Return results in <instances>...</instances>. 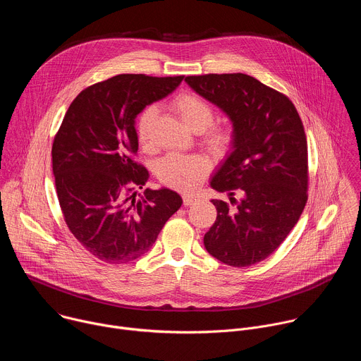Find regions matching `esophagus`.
<instances>
[{"mask_svg": "<svg viewBox=\"0 0 361 361\" xmlns=\"http://www.w3.org/2000/svg\"><path fill=\"white\" fill-rule=\"evenodd\" d=\"M197 200H198V197L194 195V194H184V195H183V201H184L185 205H191V204H194Z\"/></svg>", "mask_w": 361, "mask_h": 361, "instance_id": "1", "label": "esophagus"}]
</instances>
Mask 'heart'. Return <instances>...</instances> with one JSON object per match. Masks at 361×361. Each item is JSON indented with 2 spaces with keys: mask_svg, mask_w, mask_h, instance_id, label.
I'll use <instances>...</instances> for the list:
<instances>
[{
  "mask_svg": "<svg viewBox=\"0 0 361 361\" xmlns=\"http://www.w3.org/2000/svg\"><path fill=\"white\" fill-rule=\"evenodd\" d=\"M173 111L180 120L195 133H204V142L216 151H223L233 142V131L228 126H212L214 120V109L209 101L197 94L181 92L171 101ZM157 109L154 106L144 107L135 118L137 140L144 148L151 147V135ZM212 169V163L204 156H184V154H169L157 166L159 178L174 188L191 191L198 187L202 178Z\"/></svg>",
  "mask_w": 361,
  "mask_h": 361,
  "instance_id": "b5f03b06",
  "label": "heart"
}]
</instances>
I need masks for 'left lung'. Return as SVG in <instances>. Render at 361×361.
Instances as JSON below:
<instances>
[{"label":"left lung","mask_w":361,"mask_h":361,"mask_svg":"<svg viewBox=\"0 0 361 361\" xmlns=\"http://www.w3.org/2000/svg\"><path fill=\"white\" fill-rule=\"evenodd\" d=\"M233 123V151L210 185L230 204L212 200L217 219L204 235L213 257L248 267L273 254L297 224L307 202V140L290 98L247 74L185 77ZM237 195L239 198L235 199Z\"/></svg>","instance_id":"left-lung-1"}]
</instances>
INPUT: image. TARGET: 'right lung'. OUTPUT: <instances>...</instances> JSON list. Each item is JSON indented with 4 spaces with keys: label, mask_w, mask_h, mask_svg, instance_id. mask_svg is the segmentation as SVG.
I'll return each instance as SVG.
<instances>
[{
    "label": "right lung",
    "mask_w": 361,
    "mask_h": 361,
    "mask_svg": "<svg viewBox=\"0 0 361 361\" xmlns=\"http://www.w3.org/2000/svg\"><path fill=\"white\" fill-rule=\"evenodd\" d=\"M184 75L120 74L82 90L53 142V173L64 220L99 262L137 260L181 207L170 190L145 188L147 169L135 161V117L173 92Z\"/></svg>",
    "instance_id": "1"
}]
</instances>
